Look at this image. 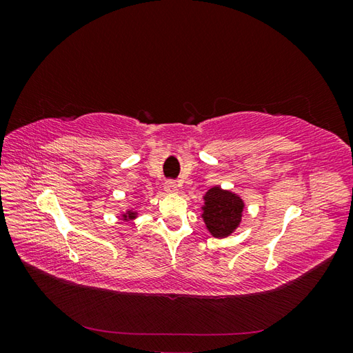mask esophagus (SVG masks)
Here are the masks:
<instances>
[{
	"label": "esophagus",
	"mask_w": 353,
	"mask_h": 353,
	"mask_svg": "<svg viewBox=\"0 0 353 353\" xmlns=\"http://www.w3.org/2000/svg\"><path fill=\"white\" fill-rule=\"evenodd\" d=\"M165 191L169 194H176L179 191V187L178 184L175 183V181H166L165 183Z\"/></svg>",
	"instance_id": "obj_1"
}]
</instances>
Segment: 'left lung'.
<instances>
[{
  "label": "left lung",
  "instance_id": "8db88e82",
  "mask_svg": "<svg viewBox=\"0 0 353 353\" xmlns=\"http://www.w3.org/2000/svg\"><path fill=\"white\" fill-rule=\"evenodd\" d=\"M244 200L231 190L212 187L203 196L200 216L212 237L227 239L240 227Z\"/></svg>",
  "mask_w": 353,
  "mask_h": 353
}]
</instances>
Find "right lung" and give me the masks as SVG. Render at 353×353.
I'll return each instance as SVG.
<instances>
[{"instance_id": "right-lung-1", "label": "right lung", "mask_w": 353, "mask_h": 353, "mask_svg": "<svg viewBox=\"0 0 353 353\" xmlns=\"http://www.w3.org/2000/svg\"><path fill=\"white\" fill-rule=\"evenodd\" d=\"M121 212V218H122V221H125V222H131V221H135L137 218H138V210L135 209V208H128V209H125V210H119Z\"/></svg>"}]
</instances>
